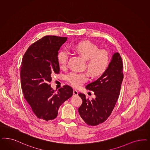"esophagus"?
I'll use <instances>...</instances> for the list:
<instances>
[{
    "mask_svg": "<svg viewBox=\"0 0 150 150\" xmlns=\"http://www.w3.org/2000/svg\"><path fill=\"white\" fill-rule=\"evenodd\" d=\"M78 93L77 91L76 90H74L73 91V96H77Z\"/></svg>",
    "mask_w": 150,
    "mask_h": 150,
    "instance_id": "obj_1",
    "label": "esophagus"
}]
</instances>
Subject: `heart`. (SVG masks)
I'll list each match as a JSON object with an SVG mask.
<instances>
[{
    "instance_id": "1",
    "label": "heart",
    "mask_w": 150,
    "mask_h": 150,
    "mask_svg": "<svg viewBox=\"0 0 150 150\" xmlns=\"http://www.w3.org/2000/svg\"><path fill=\"white\" fill-rule=\"evenodd\" d=\"M74 51L82 56L87 60L88 70L93 77L101 75L105 71L109 63V56L105 50H99L98 47L91 42L84 41L74 47ZM68 52L63 49L59 52L57 56L58 63L61 68L66 66L68 58ZM68 82L75 88L81 87L88 78L86 73L72 72L66 77Z\"/></svg>"
}]
</instances>
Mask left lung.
<instances>
[{
	"label": "left lung",
	"instance_id": "1",
	"mask_svg": "<svg viewBox=\"0 0 150 150\" xmlns=\"http://www.w3.org/2000/svg\"><path fill=\"white\" fill-rule=\"evenodd\" d=\"M123 78L121 56L118 52H115L105 71L96 81L86 87L94 92L96 98L86 99L84 94H78L83 101L78 112L87 124L97 125L110 116L119 96Z\"/></svg>",
	"mask_w": 150,
	"mask_h": 150
}]
</instances>
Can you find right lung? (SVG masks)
<instances>
[{
    "label": "right lung",
    "mask_w": 150,
    "mask_h": 150,
    "mask_svg": "<svg viewBox=\"0 0 150 150\" xmlns=\"http://www.w3.org/2000/svg\"><path fill=\"white\" fill-rule=\"evenodd\" d=\"M67 38L46 36L31 45L25 53L20 79L24 98L36 116L46 121L53 120L64 102L72 96L73 89L64 86L55 94L49 83L59 72L58 51Z\"/></svg>",
    "instance_id": "1"
}]
</instances>
